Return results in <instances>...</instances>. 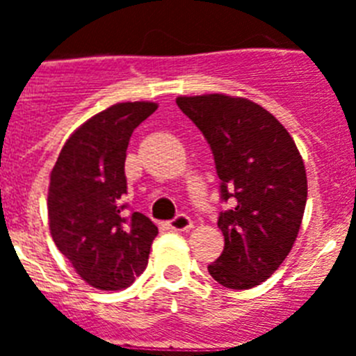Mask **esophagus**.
Listing matches in <instances>:
<instances>
[{"instance_id": "1", "label": "esophagus", "mask_w": 356, "mask_h": 356, "mask_svg": "<svg viewBox=\"0 0 356 356\" xmlns=\"http://www.w3.org/2000/svg\"><path fill=\"white\" fill-rule=\"evenodd\" d=\"M168 226L169 229H175V232H188V229L193 228V221L185 213H178L172 221L168 222Z\"/></svg>"}]
</instances>
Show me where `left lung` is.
Listing matches in <instances>:
<instances>
[{"label":"left lung","instance_id":"8db88e82","mask_svg":"<svg viewBox=\"0 0 356 356\" xmlns=\"http://www.w3.org/2000/svg\"><path fill=\"white\" fill-rule=\"evenodd\" d=\"M176 105L209 143L229 205L217 219L225 250L209 266L210 276L235 291L257 287L287 259L300 232L303 159L284 124L250 99L203 94L180 96Z\"/></svg>","mask_w":356,"mask_h":356}]
</instances>
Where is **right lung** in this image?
Listing matches in <instances>:
<instances>
[{
	"label": "right lung",
	"instance_id": "obj_1",
	"mask_svg": "<svg viewBox=\"0 0 356 356\" xmlns=\"http://www.w3.org/2000/svg\"><path fill=\"white\" fill-rule=\"evenodd\" d=\"M156 103H118L67 139L49 178V232L56 248L89 285L130 287L146 269L159 228L124 203V160L134 130Z\"/></svg>",
	"mask_w": 356,
	"mask_h": 356
}]
</instances>
